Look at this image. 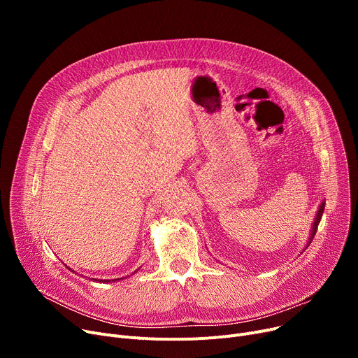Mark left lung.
<instances>
[{
  "label": "left lung",
  "mask_w": 358,
  "mask_h": 358,
  "mask_svg": "<svg viewBox=\"0 0 358 358\" xmlns=\"http://www.w3.org/2000/svg\"><path fill=\"white\" fill-rule=\"evenodd\" d=\"M324 208H325V204L322 203L321 208H319V210H317V215H316V219H315V223H313V231H312V236H310L312 239H313V236H315V234H316L319 222H321V217H322V213H324ZM309 242H310V241H309Z\"/></svg>",
  "instance_id": "left-lung-1"
}]
</instances>
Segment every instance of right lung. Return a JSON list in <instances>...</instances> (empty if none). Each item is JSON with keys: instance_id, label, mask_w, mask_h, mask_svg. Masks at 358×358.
Listing matches in <instances>:
<instances>
[{"instance_id": "1", "label": "right lung", "mask_w": 358, "mask_h": 358, "mask_svg": "<svg viewBox=\"0 0 358 358\" xmlns=\"http://www.w3.org/2000/svg\"><path fill=\"white\" fill-rule=\"evenodd\" d=\"M100 281H101V280H100ZM104 281H107V280H104Z\"/></svg>"}]
</instances>
